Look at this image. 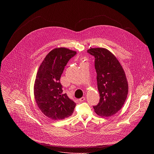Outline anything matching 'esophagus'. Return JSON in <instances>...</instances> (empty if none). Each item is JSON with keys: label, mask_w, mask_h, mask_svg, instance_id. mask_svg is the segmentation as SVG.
<instances>
[{"label": "esophagus", "mask_w": 154, "mask_h": 154, "mask_svg": "<svg viewBox=\"0 0 154 154\" xmlns=\"http://www.w3.org/2000/svg\"><path fill=\"white\" fill-rule=\"evenodd\" d=\"M85 100V97H82V98H81L79 100V101L80 102H82V101H84Z\"/></svg>", "instance_id": "1"}]
</instances>
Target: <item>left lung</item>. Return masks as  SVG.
I'll return each mask as SVG.
<instances>
[{"label": "left lung", "instance_id": "8db88e82", "mask_svg": "<svg viewBox=\"0 0 154 154\" xmlns=\"http://www.w3.org/2000/svg\"><path fill=\"white\" fill-rule=\"evenodd\" d=\"M87 52L95 57L97 74V87L100 102L93 106L95 112L101 117H110L123 107L128 94V83L120 62L109 50L92 48Z\"/></svg>", "mask_w": 154, "mask_h": 154}]
</instances>
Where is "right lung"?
Returning <instances> with one entry per match:
<instances>
[{
  "label": "right lung",
  "instance_id": "add662e5",
  "mask_svg": "<svg viewBox=\"0 0 154 154\" xmlns=\"http://www.w3.org/2000/svg\"><path fill=\"white\" fill-rule=\"evenodd\" d=\"M76 52L65 47L56 48L45 56L39 67L34 84L35 101L45 116L52 120L70 116L76 106L66 94H63L61 75L69 60Z\"/></svg>",
  "mask_w": 154,
  "mask_h": 154
}]
</instances>
